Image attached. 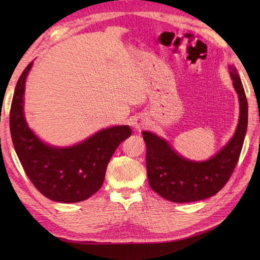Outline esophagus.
<instances>
[{"label":"esophagus","instance_id":"1","mask_svg":"<svg viewBox=\"0 0 260 260\" xmlns=\"http://www.w3.org/2000/svg\"><path fill=\"white\" fill-rule=\"evenodd\" d=\"M146 126H147V120L144 119L143 117H137L134 121V127H135V129H137V131H141L143 128H145Z\"/></svg>","mask_w":260,"mask_h":260}]
</instances>
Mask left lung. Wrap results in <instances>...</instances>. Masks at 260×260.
<instances>
[{"mask_svg":"<svg viewBox=\"0 0 260 260\" xmlns=\"http://www.w3.org/2000/svg\"><path fill=\"white\" fill-rule=\"evenodd\" d=\"M238 93L239 120L234 136L207 161L196 162L176 153L169 143L151 132H143L146 144L148 183L157 194L171 202L186 203L210 198L227 183L238 163L248 125V103L238 71L228 66Z\"/></svg>","mask_w":260,"mask_h":260,"instance_id":"obj_1","label":"left lung"}]
</instances>
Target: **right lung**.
Here are the masks:
<instances>
[{
  "instance_id": "1",
  "label": "right lung",
  "mask_w": 260,
  "mask_h": 260,
  "mask_svg": "<svg viewBox=\"0 0 260 260\" xmlns=\"http://www.w3.org/2000/svg\"><path fill=\"white\" fill-rule=\"evenodd\" d=\"M32 64L20 76L11 104L10 131L16 155L43 196L63 203L84 201L101 189L110 157L132 129L127 125L109 127L68 147L42 142L27 125L23 110L25 79Z\"/></svg>"
}]
</instances>
